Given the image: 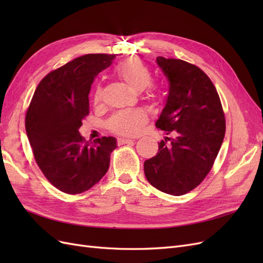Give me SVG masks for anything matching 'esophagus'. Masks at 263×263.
<instances>
[{"mask_svg": "<svg viewBox=\"0 0 263 263\" xmlns=\"http://www.w3.org/2000/svg\"><path fill=\"white\" fill-rule=\"evenodd\" d=\"M118 145H125V144H129V142H133L134 139L132 138H124V137H121L118 138Z\"/></svg>", "mask_w": 263, "mask_h": 263, "instance_id": "1", "label": "esophagus"}]
</instances>
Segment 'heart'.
Wrapping results in <instances>:
<instances>
[{
    "instance_id": "b5f03b06",
    "label": "heart",
    "mask_w": 263,
    "mask_h": 263,
    "mask_svg": "<svg viewBox=\"0 0 263 263\" xmlns=\"http://www.w3.org/2000/svg\"><path fill=\"white\" fill-rule=\"evenodd\" d=\"M119 78L126 82L134 91H144L150 84L151 73L144 63L138 60H127L121 62L116 68ZM102 92L95 91L94 101L100 102ZM146 114L139 109H127L115 114L109 121V128L121 135H136L140 132L142 125L146 123Z\"/></svg>"
}]
</instances>
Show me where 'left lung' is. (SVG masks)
<instances>
[{
    "label": "left lung",
    "instance_id": "left-lung-1",
    "mask_svg": "<svg viewBox=\"0 0 263 263\" xmlns=\"http://www.w3.org/2000/svg\"><path fill=\"white\" fill-rule=\"evenodd\" d=\"M156 61L169 82L156 126L173 138L159 142L144 171L151 185L179 196L196 187L212 169L224 140L225 117L216 89L200 68L180 59Z\"/></svg>",
    "mask_w": 263,
    "mask_h": 263
}]
</instances>
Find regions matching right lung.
<instances>
[{"mask_svg": "<svg viewBox=\"0 0 263 263\" xmlns=\"http://www.w3.org/2000/svg\"><path fill=\"white\" fill-rule=\"evenodd\" d=\"M115 54L90 53L47 74L33 95L25 127L39 168L68 194L91 189L105 176L116 138L85 141L79 128L89 114L91 85Z\"/></svg>", "mask_w": 263, "mask_h": 263, "instance_id": "obj_1", "label": "right lung"}]
</instances>
